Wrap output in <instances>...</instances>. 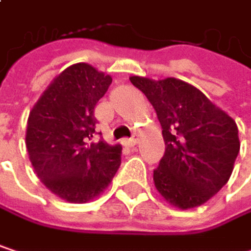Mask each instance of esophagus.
<instances>
[{"instance_id":"1","label":"esophagus","mask_w":251,"mask_h":251,"mask_svg":"<svg viewBox=\"0 0 251 251\" xmlns=\"http://www.w3.org/2000/svg\"><path fill=\"white\" fill-rule=\"evenodd\" d=\"M136 136H132V138H129V139H124V145L126 147H133L135 144H136Z\"/></svg>"}]
</instances>
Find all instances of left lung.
I'll return each instance as SVG.
<instances>
[{
	"label": "left lung",
	"mask_w": 251,
	"mask_h": 251,
	"mask_svg": "<svg viewBox=\"0 0 251 251\" xmlns=\"http://www.w3.org/2000/svg\"><path fill=\"white\" fill-rule=\"evenodd\" d=\"M157 112L166 152L154 170L160 195L178 209L208 202L229 180L240 151L234 119L177 78L129 76Z\"/></svg>",
	"instance_id": "obj_1"
}]
</instances>
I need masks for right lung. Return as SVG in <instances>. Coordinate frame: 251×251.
Masks as SVG:
<instances>
[{"instance_id":"1","label":"right lung","mask_w":251,"mask_h":251,"mask_svg":"<svg viewBox=\"0 0 251 251\" xmlns=\"http://www.w3.org/2000/svg\"><path fill=\"white\" fill-rule=\"evenodd\" d=\"M112 76L79 62L56 76L30 110L25 147L40 181L58 198L85 203L110 184L121 166V145L91 142L94 107Z\"/></svg>"}]
</instances>
